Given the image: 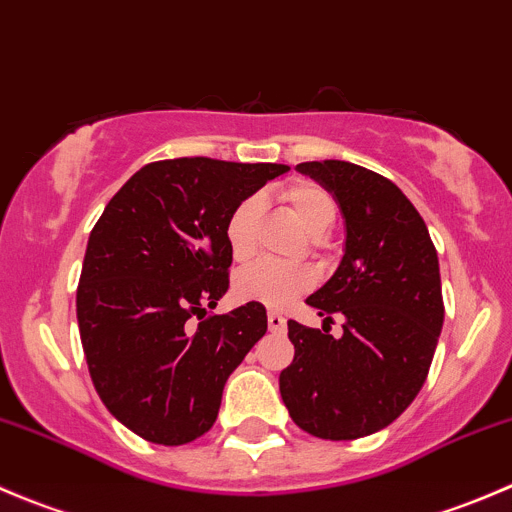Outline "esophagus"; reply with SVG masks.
I'll return each instance as SVG.
<instances>
[{
    "mask_svg": "<svg viewBox=\"0 0 512 512\" xmlns=\"http://www.w3.org/2000/svg\"><path fill=\"white\" fill-rule=\"evenodd\" d=\"M267 327H270V332L275 334H285L287 319L282 317L280 312H275V309H270V312H267Z\"/></svg>",
    "mask_w": 512,
    "mask_h": 512,
    "instance_id": "obj_1",
    "label": "esophagus"
}]
</instances>
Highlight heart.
Wrapping results in <instances>:
<instances>
[{"label":"heart","instance_id":"obj_1","mask_svg":"<svg viewBox=\"0 0 512 512\" xmlns=\"http://www.w3.org/2000/svg\"><path fill=\"white\" fill-rule=\"evenodd\" d=\"M282 200L299 225L312 237H324L337 223V200L327 188L309 180H297L282 190ZM260 198H245L232 208L225 223V237L232 257L247 262L257 252V220H260ZM314 275L309 267L275 265L257 262L237 275L235 289L247 302H262L267 307H285L297 294L312 287Z\"/></svg>","mask_w":512,"mask_h":512}]
</instances>
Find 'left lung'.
I'll use <instances>...</instances> for the list:
<instances>
[{"instance_id":"1","label":"left lung","mask_w":512,"mask_h":512,"mask_svg":"<svg viewBox=\"0 0 512 512\" xmlns=\"http://www.w3.org/2000/svg\"><path fill=\"white\" fill-rule=\"evenodd\" d=\"M337 200L344 257L307 297L322 329L289 319L294 359L280 374V394L302 431L354 441L396 421L426 381L443 327L438 255L411 200L384 175L347 160L299 163ZM345 319L339 340L326 324Z\"/></svg>"}]
</instances>
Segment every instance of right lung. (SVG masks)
Returning a JSON list of instances; mask_svg holds the SVG:
<instances>
[{"label": "right lung", "instance_id": "right-lung-1", "mask_svg": "<svg viewBox=\"0 0 512 512\" xmlns=\"http://www.w3.org/2000/svg\"><path fill=\"white\" fill-rule=\"evenodd\" d=\"M287 170L213 158L148 163L91 230L76 289L86 364L106 409L146 441L183 446L210 431L227 376L267 332L260 302L208 309L230 287L232 208Z\"/></svg>", "mask_w": 512, "mask_h": 512}]
</instances>
